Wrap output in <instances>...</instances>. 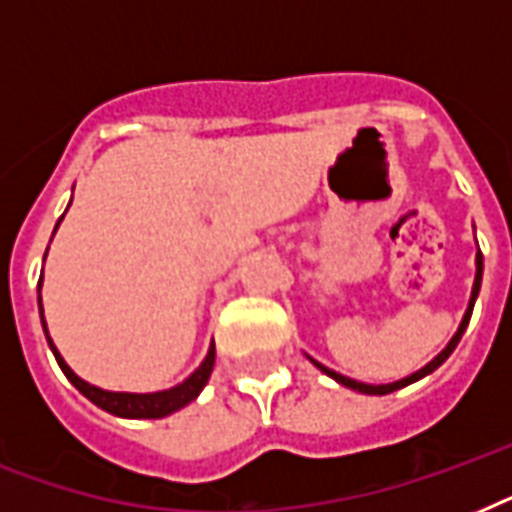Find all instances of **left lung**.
Instances as JSON below:
<instances>
[{
	"label": "left lung",
	"mask_w": 512,
	"mask_h": 512,
	"mask_svg": "<svg viewBox=\"0 0 512 512\" xmlns=\"http://www.w3.org/2000/svg\"><path fill=\"white\" fill-rule=\"evenodd\" d=\"M481 279H484V255L478 252V255H476V281H473V292H470L468 311H465V316H462L460 327H457V332H454L452 340L446 342V348L441 350V353H438L433 361H428V364L422 366V369H417V372L409 374V377H404V380L385 382V385H369V382L350 380V377H345V374H340V372H335V369H329V366L319 364L316 358H311V356H308V358H311L313 366H316V369H321V372L327 374V377H332V380L340 382V385H345V388L358 390V393H366V396H385V393H393V390H398V388H406V385H412V382L422 380V377H428L430 372H436L438 366L444 364L446 358L452 356V350L457 348V342L462 340V335H465V329H468V324H470V316H473V305H476V297H478V292H481Z\"/></svg>",
	"instance_id": "left-lung-1"
}]
</instances>
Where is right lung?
Segmentation results:
<instances>
[{
    "instance_id": "obj_1",
    "label": "right lung",
    "mask_w": 512,
    "mask_h": 512,
    "mask_svg": "<svg viewBox=\"0 0 512 512\" xmlns=\"http://www.w3.org/2000/svg\"><path fill=\"white\" fill-rule=\"evenodd\" d=\"M68 207H71V204H68ZM60 220H63V217H60ZM58 225H55V231H58ZM55 231H52V236H55ZM39 316H42V329L44 337H47V345H50V350L55 353V361H58L63 374L71 380V385H74L84 398H90L92 404L100 406L103 412L116 414V417H127V420H159V417H167V414L183 409V406L191 404L193 398L204 390V385L209 382V374H212V366H215V342H212L207 350V356H204V361L199 364V369H193V372L188 374L180 385H175V388L156 390V393H119V390H103L98 388V385H90L87 380H82V377L63 361L60 350L55 348V342H52L50 332H47V321H44L42 281H39Z\"/></svg>"
}]
</instances>
